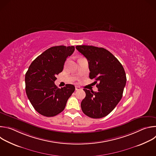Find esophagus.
Instances as JSON below:
<instances>
[{
	"label": "esophagus",
	"mask_w": 156,
	"mask_h": 156,
	"mask_svg": "<svg viewBox=\"0 0 156 156\" xmlns=\"http://www.w3.org/2000/svg\"><path fill=\"white\" fill-rule=\"evenodd\" d=\"M80 89H81V88H80V86H75V90H76V91L80 90Z\"/></svg>",
	"instance_id": "esophagus-1"
}]
</instances>
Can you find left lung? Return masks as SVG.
I'll use <instances>...</instances> for the list:
<instances>
[{"mask_svg":"<svg viewBox=\"0 0 156 156\" xmlns=\"http://www.w3.org/2000/svg\"><path fill=\"white\" fill-rule=\"evenodd\" d=\"M76 49L87 60L90 78L99 81L98 92L84 89L81 101L83 113L93 119L107 116L122 98L126 77L122 65L108 51L93 46H76Z\"/></svg>","mask_w":156,"mask_h":156,"instance_id":"obj_1","label":"left lung"}]
</instances>
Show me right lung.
<instances>
[{
	"mask_svg": "<svg viewBox=\"0 0 156 156\" xmlns=\"http://www.w3.org/2000/svg\"><path fill=\"white\" fill-rule=\"evenodd\" d=\"M74 46L52 47L36 58L25 75L26 93L34 108L42 115L54 117L64 110L75 91L73 84L61 89L54 84L63 69L65 60L74 52Z\"/></svg>",
	"mask_w": 156,
	"mask_h": 156,
	"instance_id": "1",
	"label": "right lung"
}]
</instances>
